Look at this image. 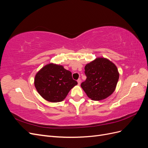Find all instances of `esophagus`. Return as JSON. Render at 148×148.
<instances>
[{
	"instance_id": "34e87169",
	"label": "esophagus",
	"mask_w": 148,
	"mask_h": 148,
	"mask_svg": "<svg viewBox=\"0 0 148 148\" xmlns=\"http://www.w3.org/2000/svg\"><path fill=\"white\" fill-rule=\"evenodd\" d=\"M77 82H78V84L79 85L80 83H81V79L79 78V79L77 80Z\"/></svg>"
}]
</instances>
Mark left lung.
<instances>
[{
    "label": "left lung",
    "mask_w": 148,
    "mask_h": 148,
    "mask_svg": "<svg viewBox=\"0 0 148 148\" xmlns=\"http://www.w3.org/2000/svg\"><path fill=\"white\" fill-rule=\"evenodd\" d=\"M86 79L81 86L93 101L104 99L113 93L119 78L118 70L112 62L97 58L84 67Z\"/></svg>",
    "instance_id": "8db88e82"
}]
</instances>
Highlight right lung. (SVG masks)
I'll return each instance as SVG.
<instances>
[{"mask_svg": "<svg viewBox=\"0 0 148 148\" xmlns=\"http://www.w3.org/2000/svg\"><path fill=\"white\" fill-rule=\"evenodd\" d=\"M78 84L71 71L63 66L50 64L36 75L34 85L44 99L52 102L63 101L70 89Z\"/></svg>", "mask_w": 148, "mask_h": 148, "instance_id": "right-lung-1", "label": "right lung"}]
</instances>
